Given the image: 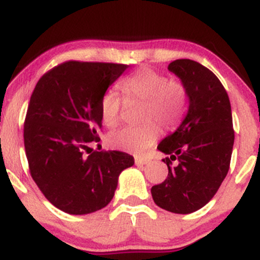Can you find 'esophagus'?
<instances>
[{"mask_svg": "<svg viewBox=\"0 0 260 260\" xmlns=\"http://www.w3.org/2000/svg\"><path fill=\"white\" fill-rule=\"evenodd\" d=\"M134 162H136L137 166H143V165H147V164L149 162V160L145 159V157L136 156L134 157Z\"/></svg>", "mask_w": 260, "mask_h": 260, "instance_id": "esophagus-1", "label": "esophagus"}]
</instances>
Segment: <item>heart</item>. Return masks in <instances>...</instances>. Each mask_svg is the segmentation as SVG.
Returning <instances> with one entry per match:
<instances>
[{
    "mask_svg": "<svg viewBox=\"0 0 260 260\" xmlns=\"http://www.w3.org/2000/svg\"><path fill=\"white\" fill-rule=\"evenodd\" d=\"M127 103H143L139 127H127L110 133L107 144L116 150L142 155L156 142L161 133L159 123L175 128L187 111V91L183 83L169 79L153 68L142 67L120 83ZM122 101L115 90H107L100 101L101 121L106 127H116L120 122Z\"/></svg>",
    "mask_w": 260,
    "mask_h": 260,
    "instance_id": "1",
    "label": "heart"
}]
</instances>
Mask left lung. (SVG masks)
<instances>
[{
  "label": "left lung",
  "mask_w": 260,
  "mask_h": 260,
  "mask_svg": "<svg viewBox=\"0 0 260 260\" xmlns=\"http://www.w3.org/2000/svg\"><path fill=\"white\" fill-rule=\"evenodd\" d=\"M168 68L183 83L189 107L180 127L157 145L170 155L162 160L169 175L151 187V196L157 207L189 214L215 196L229 172L235 142L231 104L219 78L203 64L182 58Z\"/></svg>",
  "instance_id": "8db88e82"
}]
</instances>
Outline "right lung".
Here are the masks:
<instances>
[{
	"instance_id": "add662e5",
	"label": "right lung",
	"mask_w": 260,
	"mask_h": 260,
	"mask_svg": "<svg viewBox=\"0 0 260 260\" xmlns=\"http://www.w3.org/2000/svg\"><path fill=\"white\" fill-rule=\"evenodd\" d=\"M127 64L67 61L39 79L24 122L29 171L51 204L72 215L105 208L118 176L133 166L122 151H91L100 142V101Z\"/></svg>"
}]
</instances>
